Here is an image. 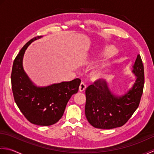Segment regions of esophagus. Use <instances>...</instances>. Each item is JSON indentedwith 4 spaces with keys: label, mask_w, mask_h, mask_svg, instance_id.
Returning <instances> with one entry per match:
<instances>
[{
    "label": "esophagus",
    "mask_w": 154,
    "mask_h": 154,
    "mask_svg": "<svg viewBox=\"0 0 154 154\" xmlns=\"http://www.w3.org/2000/svg\"><path fill=\"white\" fill-rule=\"evenodd\" d=\"M86 88V83L84 82H82L80 85V87H79V90L80 91V92H83V91L85 90Z\"/></svg>",
    "instance_id": "34e87169"
}]
</instances>
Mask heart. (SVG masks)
<instances>
[{
  "instance_id": "obj_1",
  "label": "heart",
  "mask_w": 154,
  "mask_h": 154,
  "mask_svg": "<svg viewBox=\"0 0 154 154\" xmlns=\"http://www.w3.org/2000/svg\"><path fill=\"white\" fill-rule=\"evenodd\" d=\"M115 53V50L114 48H111V47H109V48H106L104 50V51L102 53V56H105V57H110V56H113ZM106 70H107V64H103L97 70L96 72H94L93 76L96 79H99V78H101L103 75L106 72Z\"/></svg>"
}]
</instances>
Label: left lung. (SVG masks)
<instances>
[{
    "label": "left lung",
    "mask_w": 154,
    "mask_h": 154,
    "mask_svg": "<svg viewBox=\"0 0 154 154\" xmlns=\"http://www.w3.org/2000/svg\"><path fill=\"white\" fill-rule=\"evenodd\" d=\"M137 78L132 88L122 97L115 96L106 81L96 80L85 90V114L93 127L113 129L124 125L138 108L144 86V68L140 54L134 66Z\"/></svg>",
    "instance_id": "1"
}]
</instances>
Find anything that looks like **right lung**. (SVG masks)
I'll return each mask as SVG.
<instances>
[{
    "label": "right lung",
    "instance_id": "add662e5",
    "mask_svg": "<svg viewBox=\"0 0 154 154\" xmlns=\"http://www.w3.org/2000/svg\"><path fill=\"white\" fill-rule=\"evenodd\" d=\"M36 36L30 40L16 56L11 72L12 90L14 101L20 112L30 123L47 126L58 122L64 114L71 96L78 92L80 78L70 82L38 88L33 85L23 67L25 50Z\"/></svg>",
    "mask_w": 154,
    "mask_h": 154
}]
</instances>
